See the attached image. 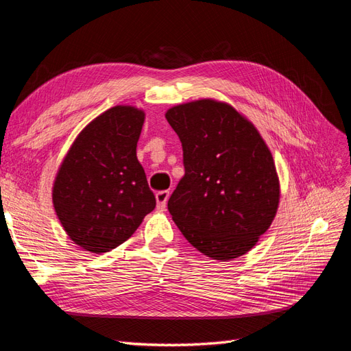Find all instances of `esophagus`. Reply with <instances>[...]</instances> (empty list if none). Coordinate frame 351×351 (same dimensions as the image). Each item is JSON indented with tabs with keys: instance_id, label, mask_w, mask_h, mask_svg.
<instances>
[{
	"instance_id": "34e87169",
	"label": "esophagus",
	"mask_w": 351,
	"mask_h": 351,
	"mask_svg": "<svg viewBox=\"0 0 351 351\" xmlns=\"http://www.w3.org/2000/svg\"><path fill=\"white\" fill-rule=\"evenodd\" d=\"M155 197H156V208H158V210H164L165 206H167V200L169 197L168 190H161V192H158L155 195Z\"/></svg>"
}]
</instances>
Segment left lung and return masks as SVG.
Here are the masks:
<instances>
[{
    "label": "left lung",
    "mask_w": 351,
    "mask_h": 351,
    "mask_svg": "<svg viewBox=\"0 0 351 351\" xmlns=\"http://www.w3.org/2000/svg\"><path fill=\"white\" fill-rule=\"evenodd\" d=\"M165 119L183 146L184 176L168 210L186 240L221 262L246 254L280 204V180L256 127L230 104H180Z\"/></svg>",
    "instance_id": "1"
}]
</instances>
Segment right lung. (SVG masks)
<instances>
[{
    "label": "right lung",
    "mask_w": 351,
    "mask_h": 351,
    "mask_svg": "<svg viewBox=\"0 0 351 351\" xmlns=\"http://www.w3.org/2000/svg\"><path fill=\"white\" fill-rule=\"evenodd\" d=\"M145 111L117 105L79 133L52 186V204L67 236L105 253L130 239L156 200L137 161Z\"/></svg>",
    "instance_id": "obj_1"
}]
</instances>
